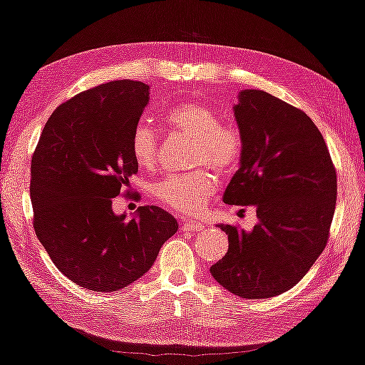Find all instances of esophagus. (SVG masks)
<instances>
[{"mask_svg": "<svg viewBox=\"0 0 365 365\" xmlns=\"http://www.w3.org/2000/svg\"><path fill=\"white\" fill-rule=\"evenodd\" d=\"M203 225L198 221H182V231H188V232H197L203 230Z\"/></svg>", "mask_w": 365, "mask_h": 365, "instance_id": "obj_1", "label": "esophagus"}]
</instances>
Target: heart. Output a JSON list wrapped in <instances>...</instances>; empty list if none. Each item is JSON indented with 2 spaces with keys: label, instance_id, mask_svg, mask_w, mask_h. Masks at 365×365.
Wrapping results in <instances>:
<instances>
[{
  "label": "heart",
  "instance_id": "heart-1",
  "mask_svg": "<svg viewBox=\"0 0 365 365\" xmlns=\"http://www.w3.org/2000/svg\"><path fill=\"white\" fill-rule=\"evenodd\" d=\"M164 123L195 139L193 164L211 167L221 177L236 172L242 157L241 130L220 124L217 114L200 103H182L164 114ZM130 152L143 168H154L159 159V135L150 124L139 123L130 135ZM216 192V178L206 170L173 173L154 185L155 200L183 213H198Z\"/></svg>",
  "mask_w": 365,
  "mask_h": 365
}]
</instances>
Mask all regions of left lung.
I'll list each match as a JSON object with an SVG mask.
<instances>
[{
    "label": "left lung",
    "mask_w": 365,
    "mask_h": 365,
    "mask_svg": "<svg viewBox=\"0 0 365 365\" xmlns=\"http://www.w3.org/2000/svg\"><path fill=\"white\" fill-rule=\"evenodd\" d=\"M242 157L225 203L254 206L251 231L217 225L230 247L211 265L235 295L264 300L300 282L328 242L338 180L319 129L298 108L262 90H242L235 106Z\"/></svg>",
    "instance_id": "8db88e82"
}]
</instances>
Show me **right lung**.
Returning a JSON list of instances; mask_svg holds the SVG:
<instances>
[{
  "label": "right lung",
  "instance_id": "right-lung-1",
  "mask_svg": "<svg viewBox=\"0 0 365 365\" xmlns=\"http://www.w3.org/2000/svg\"><path fill=\"white\" fill-rule=\"evenodd\" d=\"M149 103V85L118 80L62 103L47 119L31 160L34 231L73 284L116 292L155 262L177 220L159 206L133 217L113 213V198L138 173L130 135Z\"/></svg>",
  "mask_w": 365,
  "mask_h": 365
}]
</instances>
